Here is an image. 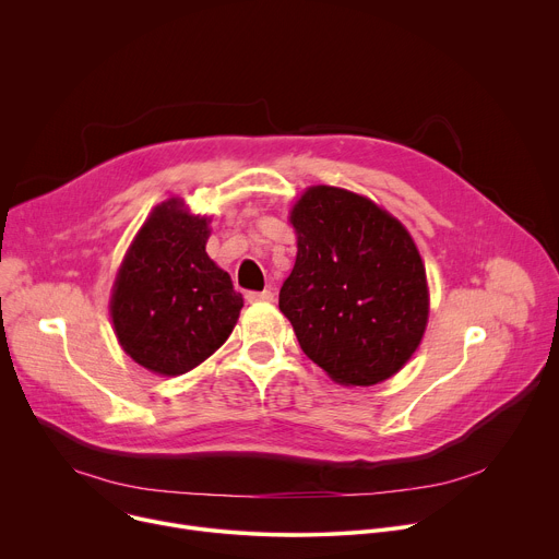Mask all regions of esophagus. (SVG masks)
<instances>
[{"mask_svg": "<svg viewBox=\"0 0 559 559\" xmlns=\"http://www.w3.org/2000/svg\"><path fill=\"white\" fill-rule=\"evenodd\" d=\"M248 302H272L274 300V292L263 289V292H248L246 294Z\"/></svg>", "mask_w": 559, "mask_h": 559, "instance_id": "esophagus-1", "label": "esophagus"}]
</instances>
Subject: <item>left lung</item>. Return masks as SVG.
I'll list each match as a JSON object with an SVG mask.
<instances>
[{
	"label": "left lung",
	"mask_w": 559,
	"mask_h": 559,
	"mask_svg": "<svg viewBox=\"0 0 559 559\" xmlns=\"http://www.w3.org/2000/svg\"><path fill=\"white\" fill-rule=\"evenodd\" d=\"M296 263L278 307L300 349L347 386L401 371L429 318L420 252L405 225L367 197L311 186L294 203Z\"/></svg>",
	"instance_id": "obj_1"
}]
</instances>
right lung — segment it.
Segmentation results:
<instances>
[{"mask_svg": "<svg viewBox=\"0 0 559 559\" xmlns=\"http://www.w3.org/2000/svg\"><path fill=\"white\" fill-rule=\"evenodd\" d=\"M210 218L181 199L156 205L119 267L110 318L123 352L158 376H181L231 334L243 296L205 252Z\"/></svg>", "mask_w": 559, "mask_h": 559, "instance_id": "obj_1", "label": "right lung"}]
</instances>
